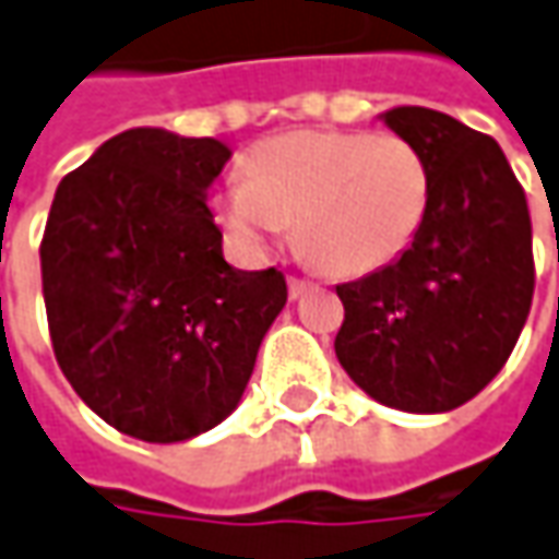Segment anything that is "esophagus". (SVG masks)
I'll return each instance as SVG.
<instances>
[{
    "mask_svg": "<svg viewBox=\"0 0 559 559\" xmlns=\"http://www.w3.org/2000/svg\"><path fill=\"white\" fill-rule=\"evenodd\" d=\"M306 287H309V281L287 278V294H290V300H300V297H304Z\"/></svg>",
    "mask_w": 559,
    "mask_h": 559,
    "instance_id": "esophagus-1",
    "label": "esophagus"
}]
</instances>
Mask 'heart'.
Returning <instances> with one entry per match:
<instances>
[{
  "instance_id": "obj_1",
  "label": "heart",
  "mask_w": 559,
  "mask_h": 559,
  "mask_svg": "<svg viewBox=\"0 0 559 559\" xmlns=\"http://www.w3.org/2000/svg\"><path fill=\"white\" fill-rule=\"evenodd\" d=\"M431 171L423 150L394 134L290 131L247 156V178L215 197V215L259 250L294 225L297 250L331 278L397 262L423 231Z\"/></svg>"
}]
</instances>
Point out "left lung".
I'll list each match as a JSON object with an SVG mask.
<instances>
[{"mask_svg": "<svg viewBox=\"0 0 559 559\" xmlns=\"http://www.w3.org/2000/svg\"><path fill=\"white\" fill-rule=\"evenodd\" d=\"M378 118L428 158L431 206L397 262L337 284L334 353L372 401L450 413L498 376L520 341L535 290L528 206L491 136L423 106Z\"/></svg>", "mask_w": 559, "mask_h": 559, "instance_id": "1", "label": "left lung"}]
</instances>
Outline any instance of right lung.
<instances>
[{
  "label": "right lung",
  "instance_id": "right-lung-1",
  "mask_svg": "<svg viewBox=\"0 0 559 559\" xmlns=\"http://www.w3.org/2000/svg\"><path fill=\"white\" fill-rule=\"evenodd\" d=\"M215 136L131 128L64 175L39 247L52 350L111 428L178 444L225 423L287 304L275 269L225 262Z\"/></svg>",
  "mask_w": 559,
  "mask_h": 559
}]
</instances>
